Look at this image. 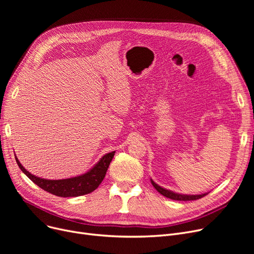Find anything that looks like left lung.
<instances>
[{"label": "left lung", "instance_id": "1", "mask_svg": "<svg viewBox=\"0 0 254 254\" xmlns=\"http://www.w3.org/2000/svg\"><path fill=\"white\" fill-rule=\"evenodd\" d=\"M151 184L154 186V189L166 197H169L171 199H175V201H193V199H198L203 196H205L206 194H208L209 192H205V193H201V194H184V193H179V192H175L172 191L170 190L164 189L162 186H159L158 184H156L152 179H150Z\"/></svg>", "mask_w": 254, "mask_h": 254}]
</instances>
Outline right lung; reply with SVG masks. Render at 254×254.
<instances>
[{
	"mask_svg": "<svg viewBox=\"0 0 254 254\" xmlns=\"http://www.w3.org/2000/svg\"><path fill=\"white\" fill-rule=\"evenodd\" d=\"M115 154V151L106 153L100 161L89 169L84 174L79 176H75L72 178L66 179H59V180H50L37 177L29 171H26L23 166L18 161L17 156H15L16 163L20 170L28 176L39 188L50 192L55 195L62 197H70V196H79L87 194L98 189L103 179L105 178L106 172L109 168V165ZM15 155V154H14Z\"/></svg>",
	"mask_w": 254,
	"mask_h": 254,
	"instance_id": "1",
	"label": "right lung"
}]
</instances>
